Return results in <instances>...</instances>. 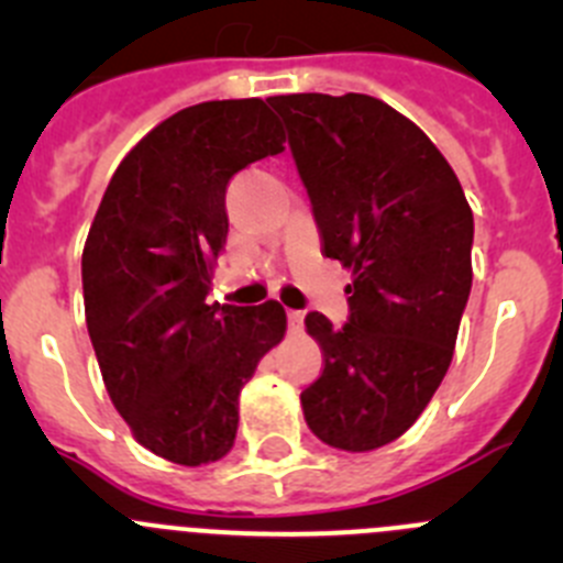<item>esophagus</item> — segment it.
<instances>
[{"label":"esophagus","instance_id":"esophagus-1","mask_svg":"<svg viewBox=\"0 0 563 563\" xmlns=\"http://www.w3.org/2000/svg\"><path fill=\"white\" fill-rule=\"evenodd\" d=\"M302 321H305L302 310H288V327H291V332H299V329H302Z\"/></svg>","mask_w":563,"mask_h":563}]
</instances>
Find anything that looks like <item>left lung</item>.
Masks as SVG:
<instances>
[{"mask_svg": "<svg viewBox=\"0 0 563 563\" xmlns=\"http://www.w3.org/2000/svg\"><path fill=\"white\" fill-rule=\"evenodd\" d=\"M321 253L351 269L349 321L308 313L323 354L302 391L323 444L371 452L400 439L450 371L471 294L474 214L433 141L371 95H277Z\"/></svg>", "mask_w": 563, "mask_h": 563, "instance_id": "left-lung-1", "label": "left lung"}]
</instances>
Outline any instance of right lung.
<instances>
[{
  "mask_svg": "<svg viewBox=\"0 0 563 563\" xmlns=\"http://www.w3.org/2000/svg\"><path fill=\"white\" fill-rule=\"evenodd\" d=\"M264 100L181 108L113 172L81 255L87 329L133 439L179 465L229 455L240 391L286 334V310L207 305L229 236L225 187L283 152Z\"/></svg>",
  "mask_w": 563,
  "mask_h": 563,
  "instance_id": "right-lung-1",
  "label": "right lung"
}]
</instances>
